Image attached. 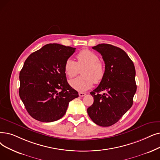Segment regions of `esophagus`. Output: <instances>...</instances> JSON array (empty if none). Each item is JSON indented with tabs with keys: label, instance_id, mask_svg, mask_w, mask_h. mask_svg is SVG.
Instances as JSON below:
<instances>
[{
	"label": "esophagus",
	"instance_id": "34e87169",
	"mask_svg": "<svg viewBox=\"0 0 160 160\" xmlns=\"http://www.w3.org/2000/svg\"><path fill=\"white\" fill-rule=\"evenodd\" d=\"M78 94H79L80 97H84V96H85L86 95V93H83V92H80Z\"/></svg>",
	"mask_w": 160,
	"mask_h": 160
}]
</instances>
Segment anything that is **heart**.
Instances as JSON below:
<instances>
[{
  "label": "heart",
  "instance_id": "b5f03b06",
  "mask_svg": "<svg viewBox=\"0 0 160 160\" xmlns=\"http://www.w3.org/2000/svg\"><path fill=\"white\" fill-rule=\"evenodd\" d=\"M76 58L77 62L71 58L67 59L64 65L65 72L69 78H73L83 68V76L70 80L69 84L78 92H85L92 87L93 83L98 84L103 79L105 65L99 60V56L95 52L87 49L80 51Z\"/></svg>",
  "mask_w": 160,
  "mask_h": 160
}]
</instances>
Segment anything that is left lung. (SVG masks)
I'll return each instance as SVG.
<instances>
[{
  "label": "left lung",
  "instance_id": "1",
  "mask_svg": "<svg viewBox=\"0 0 160 160\" xmlns=\"http://www.w3.org/2000/svg\"><path fill=\"white\" fill-rule=\"evenodd\" d=\"M105 64V74L99 85L90 93L93 105L87 111L97 125L108 127L116 123L132 107L137 90L133 61L121 48L101 44L93 46ZM101 91H105L101 94Z\"/></svg>",
  "mask_w": 160,
  "mask_h": 160
}]
</instances>
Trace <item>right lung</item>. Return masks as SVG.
Listing matches in <instances>:
<instances>
[{
  "instance_id": "right-lung-1",
  "label": "right lung",
  "mask_w": 160,
  "mask_h": 160,
  "mask_svg": "<svg viewBox=\"0 0 160 160\" xmlns=\"http://www.w3.org/2000/svg\"><path fill=\"white\" fill-rule=\"evenodd\" d=\"M76 48L48 44L32 53L19 72V94L27 112L42 122L59 120L78 93L68 84L65 61Z\"/></svg>"
}]
</instances>
